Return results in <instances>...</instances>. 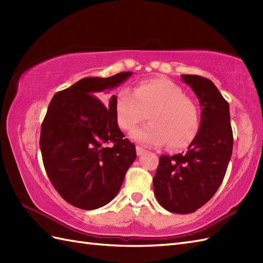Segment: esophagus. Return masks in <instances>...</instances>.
Here are the masks:
<instances>
[{
    "label": "esophagus",
    "instance_id": "obj_1",
    "mask_svg": "<svg viewBox=\"0 0 263 263\" xmlns=\"http://www.w3.org/2000/svg\"><path fill=\"white\" fill-rule=\"evenodd\" d=\"M144 153H146V150H144L143 148H141V147H137V155L138 156H142Z\"/></svg>",
    "mask_w": 263,
    "mask_h": 263
}]
</instances>
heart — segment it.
Instances as JSON below:
<instances>
[{
  "mask_svg": "<svg viewBox=\"0 0 263 263\" xmlns=\"http://www.w3.org/2000/svg\"><path fill=\"white\" fill-rule=\"evenodd\" d=\"M150 123L131 133L133 140L148 147L168 143L171 149H182L191 143L199 130V113L183 89L167 79L139 83L133 93L123 89L115 99L117 124L131 131L147 119Z\"/></svg>",
  "mask_w": 263,
  "mask_h": 263,
  "instance_id": "b5f03b06",
  "label": "heart"
}]
</instances>
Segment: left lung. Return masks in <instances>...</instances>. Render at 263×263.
Instances as JSON below:
<instances>
[{
  "label": "left lung",
  "instance_id": "obj_1",
  "mask_svg": "<svg viewBox=\"0 0 263 263\" xmlns=\"http://www.w3.org/2000/svg\"><path fill=\"white\" fill-rule=\"evenodd\" d=\"M201 108L199 131L186 153L160 156L154 177L158 202L175 214H190L214 197L226 174L233 152L230 105L211 80L183 74Z\"/></svg>",
  "mask_w": 263,
  "mask_h": 263
}]
</instances>
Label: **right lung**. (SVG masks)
Masks as SVG:
<instances>
[{
    "mask_svg": "<svg viewBox=\"0 0 263 263\" xmlns=\"http://www.w3.org/2000/svg\"><path fill=\"white\" fill-rule=\"evenodd\" d=\"M131 74L83 78L48 105L39 140L44 167L61 197L77 208L97 209L113 200L137 157L117 125L116 96L106 106L97 98Z\"/></svg>",
    "mask_w": 263,
    "mask_h": 263,
    "instance_id": "1",
    "label": "right lung"
}]
</instances>
